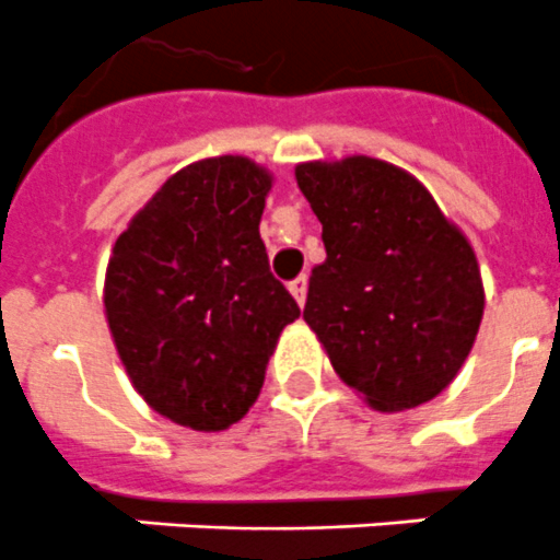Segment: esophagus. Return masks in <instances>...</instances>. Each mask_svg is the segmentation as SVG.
Masks as SVG:
<instances>
[{"label":"esophagus","mask_w":560,"mask_h":560,"mask_svg":"<svg viewBox=\"0 0 560 560\" xmlns=\"http://www.w3.org/2000/svg\"><path fill=\"white\" fill-rule=\"evenodd\" d=\"M287 287H290L293 299L299 301L301 307H304V301H307V279H304V276H299V279H293Z\"/></svg>","instance_id":"1"}]
</instances>
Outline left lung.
Wrapping results in <instances>:
<instances>
[{
    "label": "left lung",
    "instance_id": "8db88e82",
    "mask_svg": "<svg viewBox=\"0 0 560 560\" xmlns=\"http://www.w3.org/2000/svg\"><path fill=\"white\" fill-rule=\"evenodd\" d=\"M327 261L304 320L340 381L377 411L428 402L474 347L485 290L474 247L411 174L374 158L301 163Z\"/></svg>",
    "mask_w": 560,
    "mask_h": 560
}]
</instances>
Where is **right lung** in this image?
I'll return each mask as SVG.
<instances>
[{"label": "right lung", "mask_w": 560, "mask_h": 560, "mask_svg": "<svg viewBox=\"0 0 560 560\" xmlns=\"http://www.w3.org/2000/svg\"><path fill=\"white\" fill-rule=\"evenodd\" d=\"M270 186L247 158L199 160L112 247L104 307L120 361L158 415L194 431L247 415L281 329L301 315L259 236Z\"/></svg>", "instance_id": "add662e5"}]
</instances>
